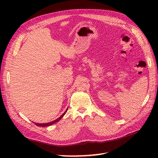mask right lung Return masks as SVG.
Returning <instances> with one entry per match:
<instances>
[{
  "mask_svg": "<svg viewBox=\"0 0 158 158\" xmlns=\"http://www.w3.org/2000/svg\"><path fill=\"white\" fill-rule=\"evenodd\" d=\"M67 109L66 110V111H65L64 113L62 114V115L59 117V118H58V119L54 120V121H53V122H49V123H35V125H36L37 126H41V127H45V126H51V125H52V124L55 123H56V122H58L60 119H61V118H62V117H63L64 115V114H65L66 112L67 111Z\"/></svg>",
  "mask_w": 158,
  "mask_h": 158,
  "instance_id": "right-lung-1",
  "label": "right lung"
}]
</instances>
